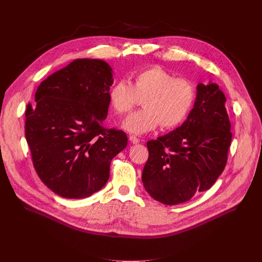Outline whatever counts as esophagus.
Returning a JSON list of instances; mask_svg holds the SVG:
<instances>
[{
  "label": "esophagus",
  "mask_w": 262,
  "mask_h": 262,
  "mask_svg": "<svg viewBox=\"0 0 262 262\" xmlns=\"http://www.w3.org/2000/svg\"><path fill=\"white\" fill-rule=\"evenodd\" d=\"M129 141L133 143V144H138L140 142V139H138L136 136H129Z\"/></svg>",
  "instance_id": "34e87169"
}]
</instances>
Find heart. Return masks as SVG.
Returning <instances> with one entry per match:
<instances>
[{"label":"heart","mask_w":262,"mask_h":262,"mask_svg":"<svg viewBox=\"0 0 262 262\" xmlns=\"http://www.w3.org/2000/svg\"><path fill=\"white\" fill-rule=\"evenodd\" d=\"M108 104L123 115L142 98L144 108L127 117L122 127L128 133L142 135L156 129H170L180 125L194 105L196 92L192 83L175 78L160 66H152L133 73L128 83L116 82L107 92Z\"/></svg>","instance_id":"heart-1"}]
</instances>
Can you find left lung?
I'll return each instance as SVG.
<instances>
[{
    "label": "left lung",
    "mask_w": 262,
    "mask_h": 262,
    "mask_svg": "<svg viewBox=\"0 0 262 262\" xmlns=\"http://www.w3.org/2000/svg\"><path fill=\"white\" fill-rule=\"evenodd\" d=\"M225 103L216 84L199 83L186 120L147 142L149 157L142 182L154 199L176 205L211 188L226 166L232 138Z\"/></svg>",
    "instance_id": "left-lung-1"
}]
</instances>
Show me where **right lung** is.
<instances>
[{
	"instance_id": "1",
	"label": "right lung",
	"mask_w": 262,
	"mask_h": 262,
	"mask_svg": "<svg viewBox=\"0 0 262 262\" xmlns=\"http://www.w3.org/2000/svg\"><path fill=\"white\" fill-rule=\"evenodd\" d=\"M113 69L97 59H77L37 88L26 110L25 135L34 168L55 194L82 199L102 189L110 165L127 145L122 130L106 129Z\"/></svg>"
}]
</instances>
